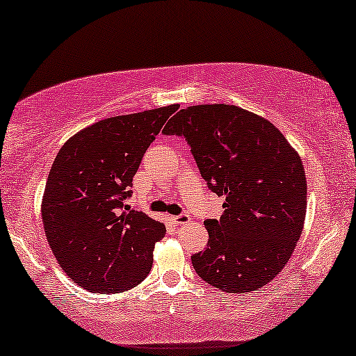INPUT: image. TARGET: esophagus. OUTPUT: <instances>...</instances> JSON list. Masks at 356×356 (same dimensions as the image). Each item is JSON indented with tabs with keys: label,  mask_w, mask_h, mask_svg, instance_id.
Segmentation results:
<instances>
[{
	"label": "esophagus",
	"mask_w": 356,
	"mask_h": 356,
	"mask_svg": "<svg viewBox=\"0 0 356 356\" xmlns=\"http://www.w3.org/2000/svg\"><path fill=\"white\" fill-rule=\"evenodd\" d=\"M173 224H177V226H179V224H189L191 222V216L186 215V213H181V215L178 216H172L170 218Z\"/></svg>",
	"instance_id": "1"
}]
</instances>
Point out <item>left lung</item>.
<instances>
[{"instance_id":"1","label":"left lung","mask_w":356,"mask_h":356,"mask_svg":"<svg viewBox=\"0 0 356 356\" xmlns=\"http://www.w3.org/2000/svg\"><path fill=\"white\" fill-rule=\"evenodd\" d=\"M165 135L188 141L210 191L226 197L207 220L209 245L191 256L202 280L250 293L277 277L300 237L307 207L302 162L275 125L234 105L179 109Z\"/></svg>"}]
</instances>
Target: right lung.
Returning a JSON list of instances; mask_svg holds the SVG:
<instances>
[{
    "label": "right lung",
    "mask_w": 356,
    "mask_h": 356,
    "mask_svg": "<svg viewBox=\"0 0 356 356\" xmlns=\"http://www.w3.org/2000/svg\"><path fill=\"white\" fill-rule=\"evenodd\" d=\"M177 109L103 119L58 151L42 195V224L60 267L84 289L121 293L149 273L165 226L125 200L146 149Z\"/></svg>",
    "instance_id": "obj_1"
}]
</instances>
